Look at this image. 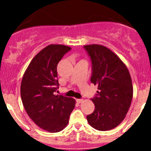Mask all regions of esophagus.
<instances>
[{
    "label": "esophagus",
    "instance_id": "34e87169",
    "mask_svg": "<svg viewBox=\"0 0 151 151\" xmlns=\"http://www.w3.org/2000/svg\"><path fill=\"white\" fill-rule=\"evenodd\" d=\"M77 102L78 104L82 103V102H83V99H77Z\"/></svg>",
    "mask_w": 151,
    "mask_h": 151
}]
</instances>
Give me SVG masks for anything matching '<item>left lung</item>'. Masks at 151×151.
<instances>
[{
	"mask_svg": "<svg viewBox=\"0 0 151 151\" xmlns=\"http://www.w3.org/2000/svg\"><path fill=\"white\" fill-rule=\"evenodd\" d=\"M92 63L91 81L98 86V93L91 99L95 109L86 116L88 123L99 131H109L125 119L133 99V84L125 64L106 47L84 45Z\"/></svg>",
	"mask_w": 151,
	"mask_h": 151,
	"instance_id": "8db88e82",
	"label": "left lung"
}]
</instances>
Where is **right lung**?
I'll use <instances>...</instances> for the list:
<instances>
[{
    "label": "right lung",
    "mask_w": 151,
    "mask_h": 151,
    "mask_svg": "<svg viewBox=\"0 0 151 151\" xmlns=\"http://www.w3.org/2000/svg\"><path fill=\"white\" fill-rule=\"evenodd\" d=\"M70 50L63 45L45 47L34 57L22 79L20 95L27 115L50 133L65 129L75 106L74 99L55 94L59 86L57 67Z\"/></svg>",
    "instance_id": "right-lung-1"
}]
</instances>
